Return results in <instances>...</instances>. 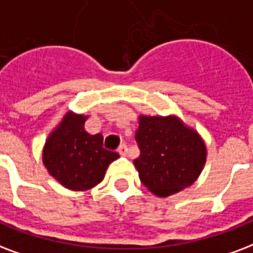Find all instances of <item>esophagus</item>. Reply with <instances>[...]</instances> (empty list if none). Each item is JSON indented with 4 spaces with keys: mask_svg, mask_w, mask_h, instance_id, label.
<instances>
[{
    "mask_svg": "<svg viewBox=\"0 0 253 253\" xmlns=\"http://www.w3.org/2000/svg\"><path fill=\"white\" fill-rule=\"evenodd\" d=\"M118 152L121 154V155H126V154H127V146H126V144H125V143L121 144V146L118 147Z\"/></svg>",
    "mask_w": 253,
    "mask_h": 253,
    "instance_id": "obj_1",
    "label": "esophagus"
}]
</instances>
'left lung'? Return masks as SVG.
<instances>
[{"mask_svg":"<svg viewBox=\"0 0 253 253\" xmlns=\"http://www.w3.org/2000/svg\"><path fill=\"white\" fill-rule=\"evenodd\" d=\"M135 140L140 150L134 161L140 182L161 198L191 186L206 163L207 150L200 135L172 115H140Z\"/></svg>","mask_w":253,"mask_h":253,"instance_id":"1","label":"left lung"}]
</instances>
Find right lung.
<instances>
[{
    "label": "right lung",
    "mask_w": 253,
    "mask_h": 253,
    "mask_svg": "<svg viewBox=\"0 0 253 253\" xmlns=\"http://www.w3.org/2000/svg\"><path fill=\"white\" fill-rule=\"evenodd\" d=\"M87 117L67 113L46 140L42 161L63 187L86 191L101 183L109 165L119 155L103 147L102 134L84 130Z\"/></svg>",
    "instance_id": "1"
}]
</instances>
